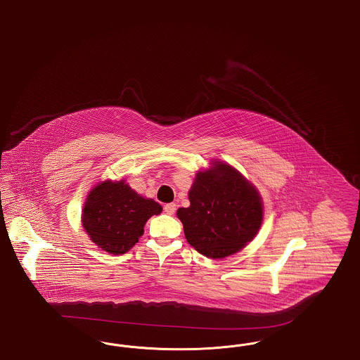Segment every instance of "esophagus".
Wrapping results in <instances>:
<instances>
[{"label":"esophagus","instance_id":"1","mask_svg":"<svg viewBox=\"0 0 360 360\" xmlns=\"http://www.w3.org/2000/svg\"><path fill=\"white\" fill-rule=\"evenodd\" d=\"M163 210L166 212V214H169V216H173L174 213H175V210H176V205L175 203H166L165 206H163Z\"/></svg>","mask_w":360,"mask_h":360}]
</instances>
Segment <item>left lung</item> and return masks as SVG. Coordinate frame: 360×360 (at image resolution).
<instances>
[{"mask_svg": "<svg viewBox=\"0 0 360 360\" xmlns=\"http://www.w3.org/2000/svg\"><path fill=\"white\" fill-rule=\"evenodd\" d=\"M188 207L176 216L187 243L210 259H224L253 240L262 222L257 190L231 166L216 162L197 174L188 191Z\"/></svg>", "mask_w": 360, "mask_h": 360, "instance_id": "obj_1", "label": "left lung"}]
</instances>
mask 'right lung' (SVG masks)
<instances>
[{"mask_svg": "<svg viewBox=\"0 0 360 360\" xmlns=\"http://www.w3.org/2000/svg\"><path fill=\"white\" fill-rule=\"evenodd\" d=\"M160 212L158 202L141 197L124 181H105L86 198L83 226L103 250L123 255L139 241L147 219Z\"/></svg>", "mask_w": 360, "mask_h": 360, "instance_id": "obj_1", "label": "right lung"}]
</instances>
